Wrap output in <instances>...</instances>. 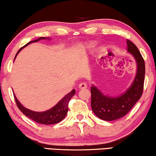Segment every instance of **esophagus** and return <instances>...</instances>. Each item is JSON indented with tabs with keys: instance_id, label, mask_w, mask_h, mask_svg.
<instances>
[{
	"instance_id": "1",
	"label": "esophagus",
	"mask_w": 156,
	"mask_h": 156,
	"mask_svg": "<svg viewBox=\"0 0 156 156\" xmlns=\"http://www.w3.org/2000/svg\"><path fill=\"white\" fill-rule=\"evenodd\" d=\"M87 87V84L86 82H82L79 84V88L80 89H86Z\"/></svg>"
}]
</instances>
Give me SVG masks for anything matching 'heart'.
Segmentation results:
<instances>
[{
	"mask_svg": "<svg viewBox=\"0 0 156 156\" xmlns=\"http://www.w3.org/2000/svg\"><path fill=\"white\" fill-rule=\"evenodd\" d=\"M88 48V47H87V46H82L80 48V50H81V51H82V52H85V51H86V50H87V48Z\"/></svg>",
	"mask_w": 156,
	"mask_h": 156,
	"instance_id": "1",
	"label": "heart"
}]
</instances>
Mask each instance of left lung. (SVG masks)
<instances>
[{
	"mask_svg": "<svg viewBox=\"0 0 156 156\" xmlns=\"http://www.w3.org/2000/svg\"><path fill=\"white\" fill-rule=\"evenodd\" d=\"M128 52L137 64V72L133 84L123 94L112 97L102 94L97 87H91V106L97 117L104 121H114L124 116L140 99L143 94L145 77V62L140 51L133 42L127 40Z\"/></svg>",
	"mask_w": 156,
	"mask_h": 156,
	"instance_id": "1",
	"label": "left lung"
}]
</instances>
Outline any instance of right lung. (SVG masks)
Here are the masks:
<instances>
[{"instance_id":"add662e5","label":"right lung","mask_w":156,"mask_h":156,"mask_svg":"<svg viewBox=\"0 0 156 156\" xmlns=\"http://www.w3.org/2000/svg\"><path fill=\"white\" fill-rule=\"evenodd\" d=\"M44 39H46V37H39V39L29 42L28 43H27L25 45L23 46V48H21L20 50L18 51V52L16 53V57H15V59H16V57L17 55H18L19 52H20L23 48H24L25 47L27 46L28 44L32 43V42H35L39 41L40 40ZM48 39H49V38H48ZM74 94H75V89H73L71 92H69V94H67V95H65V97H64L56 105L53 106L52 108L43 112H36L30 109H27V108L24 107V106L20 103V101H18V100L16 98L15 94H13V95L15 98V101L16 102L17 106H18L19 109L23 112V114H25V116L28 117V118L31 119L32 120L35 121V122L42 123V124L48 125L57 123L60 122L61 121H62L63 119H65V117L66 116V115H67L68 112V104H69L70 99H71V98L74 95Z\"/></svg>"}]
</instances>
